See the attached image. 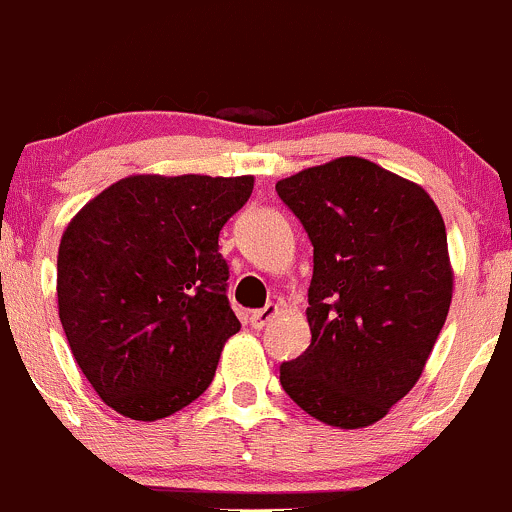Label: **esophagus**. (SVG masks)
Instances as JSON below:
<instances>
[{
  "instance_id": "esophagus-1",
  "label": "esophagus",
  "mask_w": 512,
  "mask_h": 512,
  "mask_svg": "<svg viewBox=\"0 0 512 512\" xmlns=\"http://www.w3.org/2000/svg\"><path fill=\"white\" fill-rule=\"evenodd\" d=\"M277 314H279V306L277 304H267L265 309L252 311V314H250V326L252 328H265Z\"/></svg>"
}]
</instances>
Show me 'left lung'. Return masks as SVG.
I'll list each match as a JSON object with an SVG mask.
<instances>
[{
  "label": "left lung",
  "mask_w": 512,
  "mask_h": 512,
  "mask_svg": "<svg viewBox=\"0 0 512 512\" xmlns=\"http://www.w3.org/2000/svg\"><path fill=\"white\" fill-rule=\"evenodd\" d=\"M277 193L314 245L311 343L279 383L319 422L370 427L417 383L449 314L444 218L422 186L360 157L299 171Z\"/></svg>",
  "instance_id": "left-lung-1"
}]
</instances>
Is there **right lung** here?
<instances>
[{"mask_svg": "<svg viewBox=\"0 0 512 512\" xmlns=\"http://www.w3.org/2000/svg\"><path fill=\"white\" fill-rule=\"evenodd\" d=\"M252 186V176H127L68 223L58 316L107 407L154 422L213 383L223 343L240 331L218 235Z\"/></svg>", "mask_w": 512, "mask_h": 512, "instance_id": "right-lung-1", "label": "right lung"}]
</instances>
